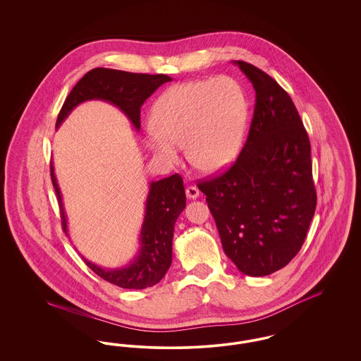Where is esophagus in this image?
Segmentation results:
<instances>
[{
	"instance_id": "1",
	"label": "esophagus",
	"mask_w": 361,
	"mask_h": 361,
	"mask_svg": "<svg viewBox=\"0 0 361 361\" xmlns=\"http://www.w3.org/2000/svg\"><path fill=\"white\" fill-rule=\"evenodd\" d=\"M185 193H187V197L190 200H195V199L199 197V189L196 187H188L185 189Z\"/></svg>"
}]
</instances>
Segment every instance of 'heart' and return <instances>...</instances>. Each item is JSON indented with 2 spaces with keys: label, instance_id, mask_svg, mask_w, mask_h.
I'll return each mask as SVG.
<instances>
[{
  "label": "heart",
  "instance_id": "b5f03b06",
  "mask_svg": "<svg viewBox=\"0 0 361 361\" xmlns=\"http://www.w3.org/2000/svg\"><path fill=\"white\" fill-rule=\"evenodd\" d=\"M247 115L245 90L230 75L181 82L157 99L145 140L153 154L171 165L180 162L185 143L197 169L216 172L238 154Z\"/></svg>",
  "mask_w": 361,
  "mask_h": 361
}]
</instances>
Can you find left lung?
<instances>
[{
    "label": "left lung",
    "mask_w": 361,
    "mask_h": 361,
    "mask_svg": "<svg viewBox=\"0 0 361 361\" xmlns=\"http://www.w3.org/2000/svg\"><path fill=\"white\" fill-rule=\"evenodd\" d=\"M253 84L249 135L227 172L199 184L224 253L243 275L284 268L300 250L317 206L311 146L288 93L262 70L235 62Z\"/></svg>",
    "instance_id": "1"
}]
</instances>
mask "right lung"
Wrapping results in <instances>:
<instances>
[{
  "label": "right lung",
  "instance_id": "right-lung-1",
  "mask_svg": "<svg viewBox=\"0 0 361 361\" xmlns=\"http://www.w3.org/2000/svg\"><path fill=\"white\" fill-rule=\"evenodd\" d=\"M168 81H172V78L165 74H137L105 68L90 70L71 89L55 127L59 128L77 105L89 100H103L118 106L139 131L142 104L154 93L157 87ZM51 181L61 207L62 227L68 234V216L52 162ZM184 208L185 189L178 174L152 181L139 233L137 256L121 268H103L82 256L86 265L96 275L121 288L143 290L154 286L161 281L172 264L174 224Z\"/></svg>",
  "mask_w": 361,
  "mask_h": 361
}]
</instances>
